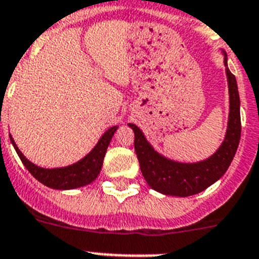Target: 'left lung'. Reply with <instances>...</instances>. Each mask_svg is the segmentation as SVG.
<instances>
[{"label": "left lung", "mask_w": 259, "mask_h": 259, "mask_svg": "<svg viewBox=\"0 0 259 259\" xmlns=\"http://www.w3.org/2000/svg\"><path fill=\"white\" fill-rule=\"evenodd\" d=\"M225 64L227 67V58H225ZM226 73L230 92L227 133L218 151L204 161L195 164L171 161L153 150L137 125L129 124L135 135L134 148L141 171L152 190L171 196H192L208 188L226 173L236 153L241 135L240 98L236 78L228 68H226Z\"/></svg>", "instance_id": "8db88e82"}]
</instances>
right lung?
Listing matches in <instances>:
<instances>
[{
	"label": "right lung",
	"mask_w": 259,
	"mask_h": 259,
	"mask_svg": "<svg viewBox=\"0 0 259 259\" xmlns=\"http://www.w3.org/2000/svg\"><path fill=\"white\" fill-rule=\"evenodd\" d=\"M118 126L109 127L99 139L97 146L89 152L82 160L77 161L76 164H72L69 166L64 167H55V169H45L39 167L37 165L32 164L29 160L24 157L19 151L18 146L14 142L13 137L10 135V141L15 148L16 153L20 157L24 166L27 167L28 171L39 181L42 185L48 186L55 190H73V188L82 187V186L89 185L98 177L99 171L103 165V158L106 155L107 147L112 139L113 134L117 130Z\"/></svg>",
	"instance_id": "1"
}]
</instances>
